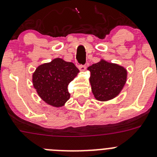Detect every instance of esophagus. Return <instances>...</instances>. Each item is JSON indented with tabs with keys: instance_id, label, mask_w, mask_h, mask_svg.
I'll use <instances>...</instances> for the list:
<instances>
[{
	"instance_id": "obj_1",
	"label": "esophagus",
	"mask_w": 157,
	"mask_h": 157,
	"mask_svg": "<svg viewBox=\"0 0 157 157\" xmlns=\"http://www.w3.org/2000/svg\"><path fill=\"white\" fill-rule=\"evenodd\" d=\"M78 69L81 71H85L86 70V65H79L78 66Z\"/></svg>"
}]
</instances>
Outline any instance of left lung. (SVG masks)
Listing matches in <instances>:
<instances>
[{"mask_svg":"<svg viewBox=\"0 0 157 157\" xmlns=\"http://www.w3.org/2000/svg\"><path fill=\"white\" fill-rule=\"evenodd\" d=\"M90 82L94 97L99 101L115 98L123 90L127 81L126 68L101 59L88 67Z\"/></svg>","mask_w":157,"mask_h":157,"instance_id":"left-lung-1","label":"left lung"}]
</instances>
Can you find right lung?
Instances as JSON below:
<instances>
[{
  "label": "right lung",
  "instance_id": "right-lung-1",
  "mask_svg": "<svg viewBox=\"0 0 157 157\" xmlns=\"http://www.w3.org/2000/svg\"><path fill=\"white\" fill-rule=\"evenodd\" d=\"M78 73L72 62L57 57L36 67L33 74V85L46 103L61 107L70 98L67 86Z\"/></svg>",
  "mask_w": 157,
  "mask_h": 157
}]
</instances>
